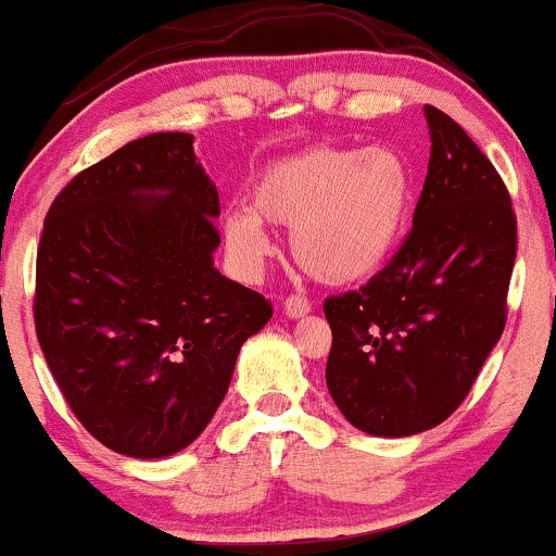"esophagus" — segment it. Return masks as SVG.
Segmentation results:
<instances>
[{
    "instance_id": "esophagus-1",
    "label": "esophagus",
    "mask_w": 556,
    "mask_h": 556,
    "mask_svg": "<svg viewBox=\"0 0 556 556\" xmlns=\"http://www.w3.org/2000/svg\"><path fill=\"white\" fill-rule=\"evenodd\" d=\"M311 311V300L305 295H287L285 298V314L292 318L305 316Z\"/></svg>"
}]
</instances>
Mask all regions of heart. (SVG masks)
I'll use <instances>...</instances> for the list:
<instances>
[{
	"label": "heart",
	"mask_w": 556,
	"mask_h": 556,
	"mask_svg": "<svg viewBox=\"0 0 556 556\" xmlns=\"http://www.w3.org/2000/svg\"><path fill=\"white\" fill-rule=\"evenodd\" d=\"M407 190V169L392 151L314 146L261 172L251 212L225 216L227 253L240 274L256 277L271 253L264 222L292 227L300 269L327 285L358 282L392 253Z\"/></svg>",
	"instance_id": "heart-1"
}]
</instances>
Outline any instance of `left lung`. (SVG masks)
I'll return each instance as SVG.
<instances>
[{"label":"left lung","mask_w":556,"mask_h":556,"mask_svg":"<svg viewBox=\"0 0 556 556\" xmlns=\"http://www.w3.org/2000/svg\"><path fill=\"white\" fill-rule=\"evenodd\" d=\"M426 119L429 175L410 232L361 290L324 300L331 400L374 437H410L450 418L507 324L513 198L450 114L426 106Z\"/></svg>","instance_id":"obj_1"}]
</instances>
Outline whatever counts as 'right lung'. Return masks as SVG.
Instances as JSON below:
<instances>
[{
    "instance_id": "1",
    "label": "right lung",
    "mask_w": 556,
    "mask_h": 556,
    "mask_svg": "<svg viewBox=\"0 0 556 556\" xmlns=\"http://www.w3.org/2000/svg\"><path fill=\"white\" fill-rule=\"evenodd\" d=\"M219 193L188 132H151L78 172L49 206L34 321L83 429L127 457L188 446L225 400L271 303L214 269Z\"/></svg>"
}]
</instances>
